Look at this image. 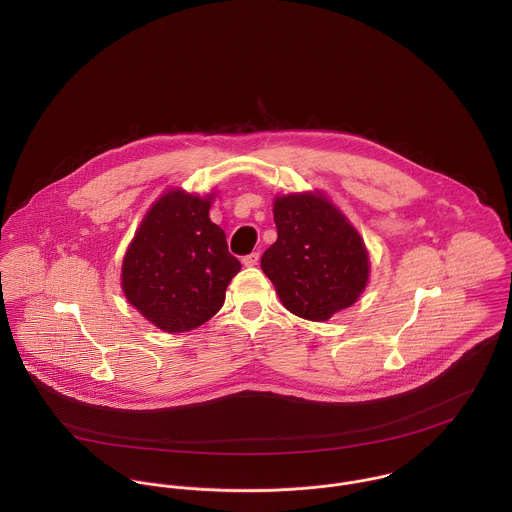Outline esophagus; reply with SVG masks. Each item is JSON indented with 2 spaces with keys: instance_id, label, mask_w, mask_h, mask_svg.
Listing matches in <instances>:
<instances>
[{
  "instance_id": "esophagus-1",
  "label": "esophagus",
  "mask_w": 512,
  "mask_h": 512,
  "mask_svg": "<svg viewBox=\"0 0 512 512\" xmlns=\"http://www.w3.org/2000/svg\"><path fill=\"white\" fill-rule=\"evenodd\" d=\"M258 260H260V254H258V252H252V254H248V256L242 258V264H244L246 268H252V266L258 264Z\"/></svg>"
}]
</instances>
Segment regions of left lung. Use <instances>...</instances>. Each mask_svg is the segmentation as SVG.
Returning a JSON list of instances; mask_svg holds the SVG:
<instances>
[{
	"mask_svg": "<svg viewBox=\"0 0 512 512\" xmlns=\"http://www.w3.org/2000/svg\"><path fill=\"white\" fill-rule=\"evenodd\" d=\"M278 240L262 270L297 317L327 321L351 307L368 282V252L347 217L319 193L276 197Z\"/></svg>",
	"mask_w": 512,
	"mask_h": 512,
	"instance_id": "1",
	"label": "left lung"
}]
</instances>
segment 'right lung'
I'll list each match as a JSON object with an SVG mask.
<instances>
[{
    "label": "right lung",
    "instance_id": "obj_1",
    "mask_svg": "<svg viewBox=\"0 0 512 512\" xmlns=\"http://www.w3.org/2000/svg\"><path fill=\"white\" fill-rule=\"evenodd\" d=\"M211 199L181 189L165 193L147 211L124 256L128 301L167 333L209 321L242 268L228 252L224 230L209 219Z\"/></svg>",
    "mask_w": 512,
    "mask_h": 512
}]
</instances>
